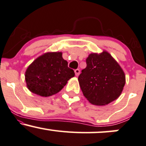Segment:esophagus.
<instances>
[{
	"label": "esophagus",
	"instance_id": "obj_1",
	"mask_svg": "<svg viewBox=\"0 0 146 146\" xmlns=\"http://www.w3.org/2000/svg\"><path fill=\"white\" fill-rule=\"evenodd\" d=\"M75 75H76V76H78V75H80V69H75Z\"/></svg>",
	"mask_w": 146,
	"mask_h": 146
}]
</instances>
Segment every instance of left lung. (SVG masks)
<instances>
[{
	"label": "left lung",
	"mask_w": 146,
	"mask_h": 146,
	"mask_svg": "<svg viewBox=\"0 0 146 146\" xmlns=\"http://www.w3.org/2000/svg\"><path fill=\"white\" fill-rule=\"evenodd\" d=\"M86 64L78 81L88 101L93 105H105L117 99L123 90L126 79L116 60L103 51L101 54H90Z\"/></svg>",
	"instance_id": "8db88e82"
}]
</instances>
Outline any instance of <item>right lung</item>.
I'll return each instance as SVG.
<instances>
[{
  "label": "right lung",
  "instance_id": "right-lung-1",
  "mask_svg": "<svg viewBox=\"0 0 146 146\" xmlns=\"http://www.w3.org/2000/svg\"><path fill=\"white\" fill-rule=\"evenodd\" d=\"M62 52H47L35 59L25 73L29 90L41 96H50L60 92L75 76L74 71L68 67Z\"/></svg>",
  "mask_w": 146,
  "mask_h": 146
}]
</instances>
